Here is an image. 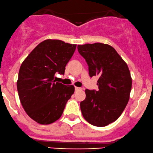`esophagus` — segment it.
Wrapping results in <instances>:
<instances>
[{
    "instance_id": "34e87169",
    "label": "esophagus",
    "mask_w": 153,
    "mask_h": 153,
    "mask_svg": "<svg viewBox=\"0 0 153 153\" xmlns=\"http://www.w3.org/2000/svg\"><path fill=\"white\" fill-rule=\"evenodd\" d=\"M80 90H82V88L76 87V86H75V91H80Z\"/></svg>"
}]
</instances>
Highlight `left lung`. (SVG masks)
Masks as SVG:
<instances>
[{
    "label": "left lung",
    "mask_w": 153,
    "mask_h": 153,
    "mask_svg": "<svg viewBox=\"0 0 153 153\" xmlns=\"http://www.w3.org/2000/svg\"><path fill=\"white\" fill-rule=\"evenodd\" d=\"M88 66L89 76H97L99 90L86 89L80 103L84 119L91 125L103 127L116 121L130 99L131 72L126 62L111 45L103 43L77 46Z\"/></svg>",
    "instance_id": "1"
}]
</instances>
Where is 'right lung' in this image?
<instances>
[{
  "mask_svg": "<svg viewBox=\"0 0 153 153\" xmlns=\"http://www.w3.org/2000/svg\"><path fill=\"white\" fill-rule=\"evenodd\" d=\"M76 48V45L59 39H46L20 66L17 81L20 103L26 114L39 124L48 125L59 119L74 92L73 85L55 82L54 77L56 72L65 74Z\"/></svg>",
  "mask_w": 153,
  "mask_h": 153,
  "instance_id": "add662e5",
  "label": "right lung"
}]
</instances>
